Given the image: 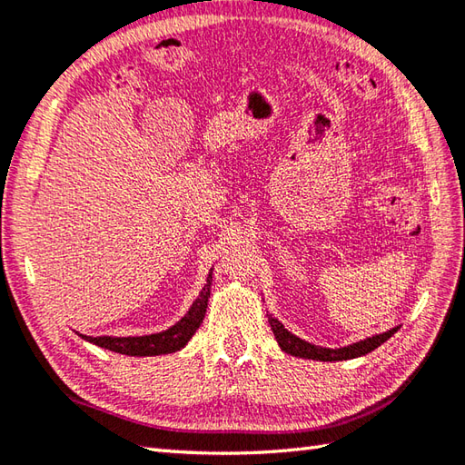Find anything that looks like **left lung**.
<instances>
[{"mask_svg": "<svg viewBox=\"0 0 465 465\" xmlns=\"http://www.w3.org/2000/svg\"><path fill=\"white\" fill-rule=\"evenodd\" d=\"M268 322H271V326H272V332L276 336L278 346H281L286 354H292V356H298V358H308V360H322V362H338V360H350V358L364 356L368 352H372V350H376L380 344H384L386 340L398 330V328H391L384 334H376L372 338L360 340V342H356V344L332 350V348L314 346L311 342H306V340L291 334L272 316H268Z\"/></svg>", "mask_w": 465, "mask_h": 465, "instance_id": "8db88e82", "label": "left lung"}]
</instances>
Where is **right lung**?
Instances as JSON below:
<instances>
[{"label": "right lung", "mask_w": 465, "mask_h": 465, "mask_svg": "<svg viewBox=\"0 0 465 465\" xmlns=\"http://www.w3.org/2000/svg\"><path fill=\"white\" fill-rule=\"evenodd\" d=\"M211 274L206 278V284L197 296V301L193 302L191 311L184 314L177 324L171 326L169 330L159 334H149V336H127V338H115V336H84L87 342L97 344L111 352L127 354V356H159V354H171L177 352L184 344L189 342L191 336L197 332V328L204 320L206 312V302H209L211 296Z\"/></svg>", "instance_id": "right-lung-1"}]
</instances>
